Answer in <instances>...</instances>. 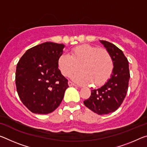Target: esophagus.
Listing matches in <instances>:
<instances>
[{
    "label": "esophagus",
    "instance_id": "obj_1",
    "mask_svg": "<svg viewBox=\"0 0 147 147\" xmlns=\"http://www.w3.org/2000/svg\"><path fill=\"white\" fill-rule=\"evenodd\" d=\"M68 84H69V86H76V85L74 84V83L71 82V81H69V82H68Z\"/></svg>",
    "mask_w": 147,
    "mask_h": 147
}]
</instances>
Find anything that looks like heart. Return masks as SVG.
Wrapping results in <instances>:
<instances>
[{
  "instance_id": "heart-1",
  "label": "heart",
  "mask_w": 147,
  "mask_h": 147,
  "mask_svg": "<svg viewBox=\"0 0 147 147\" xmlns=\"http://www.w3.org/2000/svg\"><path fill=\"white\" fill-rule=\"evenodd\" d=\"M57 66L65 76H72L75 82L81 84L93 83L98 87L105 84L110 78L113 70V61L110 53L105 49L84 44L74 48L71 55L63 53L58 58Z\"/></svg>"
}]
</instances>
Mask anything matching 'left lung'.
Listing matches in <instances>:
<instances>
[{
  "instance_id": "obj_1",
  "label": "left lung",
  "mask_w": 147,
  "mask_h": 147,
  "mask_svg": "<svg viewBox=\"0 0 147 147\" xmlns=\"http://www.w3.org/2000/svg\"><path fill=\"white\" fill-rule=\"evenodd\" d=\"M110 53L113 70L109 80L97 90H93L84 104L99 115H107L119 108L126 95L130 78L129 63L121 50L109 42L100 40Z\"/></svg>"
}]
</instances>
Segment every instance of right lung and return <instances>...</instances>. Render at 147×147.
<instances>
[{
    "label": "right lung",
    "mask_w": 147,
    "mask_h": 147,
    "mask_svg": "<svg viewBox=\"0 0 147 147\" xmlns=\"http://www.w3.org/2000/svg\"><path fill=\"white\" fill-rule=\"evenodd\" d=\"M65 45L51 42L26 51L16 67V85L23 105L32 113L46 115L62 101L68 80L57 66Z\"/></svg>",
    "instance_id": "add662e5"
}]
</instances>
